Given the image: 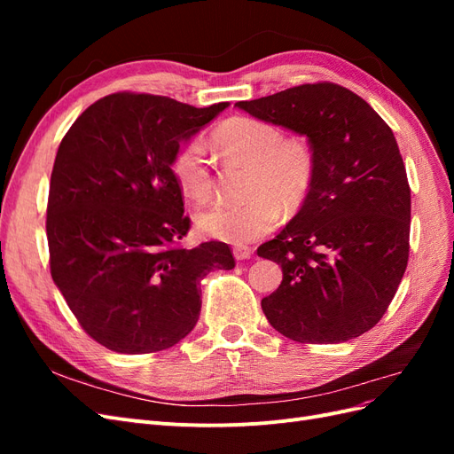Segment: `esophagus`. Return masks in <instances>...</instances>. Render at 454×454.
<instances>
[{
  "instance_id": "esophagus-1",
  "label": "esophagus",
  "mask_w": 454,
  "mask_h": 454,
  "mask_svg": "<svg viewBox=\"0 0 454 454\" xmlns=\"http://www.w3.org/2000/svg\"><path fill=\"white\" fill-rule=\"evenodd\" d=\"M252 254H254V252H252V248H248V246H235V248H232V255H235L237 261L250 259Z\"/></svg>"
}]
</instances>
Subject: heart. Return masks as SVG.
Segmentation results:
<instances>
[{"label": "heart", "instance_id": "1", "mask_svg": "<svg viewBox=\"0 0 454 454\" xmlns=\"http://www.w3.org/2000/svg\"><path fill=\"white\" fill-rule=\"evenodd\" d=\"M217 153L248 167L242 202L215 204L195 214L204 237L229 244H248L278 223L284 210L299 208L314 180V153L303 138L282 132L255 117H231L212 136ZM172 176L182 193L195 202L208 200L214 189L212 167L204 142L193 138L176 151Z\"/></svg>", "mask_w": 454, "mask_h": 454}]
</instances>
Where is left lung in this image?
Wrapping results in <instances>:
<instances>
[{
    "label": "left lung",
    "instance_id": "left-lung-1",
    "mask_svg": "<svg viewBox=\"0 0 454 454\" xmlns=\"http://www.w3.org/2000/svg\"><path fill=\"white\" fill-rule=\"evenodd\" d=\"M235 107L307 136L314 180L301 210L257 255L282 267L261 299L269 324L299 342L333 345L387 312L409 259L411 189L394 132L358 94L314 83Z\"/></svg>",
    "mask_w": 454,
    "mask_h": 454
}]
</instances>
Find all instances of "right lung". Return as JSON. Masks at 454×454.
<instances>
[{"label": "right lung", "instance_id": "right-lung-1", "mask_svg": "<svg viewBox=\"0 0 454 454\" xmlns=\"http://www.w3.org/2000/svg\"><path fill=\"white\" fill-rule=\"evenodd\" d=\"M227 106L117 92L87 107L60 142L47 206L51 274L102 347H174L199 320L202 278L235 267L223 242L177 246L191 222L172 176L180 144Z\"/></svg>", "mask_w": 454, "mask_h": 454}]
</instances>
